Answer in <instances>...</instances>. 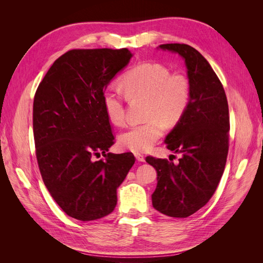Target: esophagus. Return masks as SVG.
Listing matches in <instances>:
<instances>
[{"instance_id": "1", "label": "esophagus", "mask_w": 263, "mask_h": 263, "mask_svg": "<svg viewBox=\"0 0 263 263\" xmlns=\"http://www.w3.org/2000/svg\"><path fill=\"white\" fill-rule=\"evenodd\" d=\"M135 157H136V159L138 161H140V162H144L145 161V157H144V155H141V154H135Z\"/></svg>"}]
</instances>
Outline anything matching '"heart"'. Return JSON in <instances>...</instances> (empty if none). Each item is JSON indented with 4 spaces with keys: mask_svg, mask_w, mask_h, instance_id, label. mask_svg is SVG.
I'll use <instances>...</instances> for the list:
<instances>
[{
    "mask_svg": "<svg viewBox=\"0 0 263 263\" xmlns=\"http://www.w3.org/2000/svg\"><path fill=\"white\" fill-rule=\"evenodd\" d=\"M122 84L129 99H146L144 116L147 121L119 135V146L134 153L147 151L163 135L164 124L177 125L185 115L191 100L190 81L184 74L171 73L160 63L144 62L127 71ZM102 102L109 121L124 125V94L108 87Z\"/></svg>",
    "mask_w": 263,
    "mask_h": 263,
    "instance_id": "obj_1",
    "label": "heart"
}]
</instances>
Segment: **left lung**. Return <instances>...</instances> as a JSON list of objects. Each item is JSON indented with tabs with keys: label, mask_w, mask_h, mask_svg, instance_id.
Listing matches in <instances>:
<instances>
[{
	"label": "left lung",
	"mask_w": 263,
	"mask_h": 263,
	"mask_svg": "<svg viewBox=\"0 0 263 263\" xmlns=\"http://www.w3.org/2000/svg\"><path fill=\"white\" fill-rule=\"evenodd\" d=\"M185 61L191 100L185 115L165 137L166 148L182 154L179 163L148 156L157 171L154 208L166 216L185 218L208 203L224 173L229 148L226 93L209 61L185 44H163Z\"/></svg>",
	"instance_id": "obj_1"
}]
</instances>
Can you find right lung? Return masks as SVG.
I'll list each match as a JSON object with an SVG mask.
<instances>
[{"instance_id": "right-lung-1", "label": "right lung", "mask_w": 263, "mask_h": 263, "mask_svg": "<svg viewBox=\"0 0 263 263\" xmlns=\"http://www.w3.org/2000/svg\"><path fill=\"white\" fill-rule=\"evenodd\" d=\"M133 57L122 49H72L55 60L34 98L33 129L43 181L61 210L82 221L110 214L134 155L114 145L102 98ZM104 159L95 161L99 154Z\"/></svg>"}]
</instances>
